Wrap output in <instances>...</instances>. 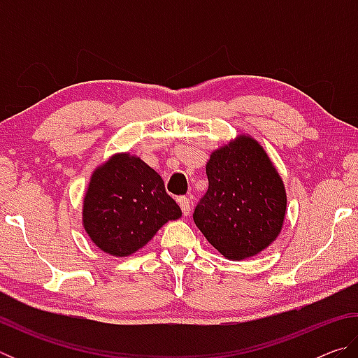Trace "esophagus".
<instances>
[{"instance_id": "obj_1", "label": "esophagus", "mask_w": 358, "mask_h": 358, "mask_svg": "<svg viewBox=\"0 0 358 358\" xmlns=\"http://www.w3.org/2000/svg\"><path fill=\"white\" fill-rule=\"evenodd\" d=\"M178 203L181 207V211H183V215L187 216L191 213V201L189 197H178Z\"/></svg>"}]
</instances>
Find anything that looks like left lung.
I'll return each instance as SVG.
<instances>
[{"instance_id":"obj_1","label":"left lung","mask_w":358,"mask_h":358,"mask_svg":"<svg viewBox=\"0 0 358 358\" xmlns=\"http://www.w3.org/2000/svg\"><path fill=\"white\" fill-rule=\"evenodd\" d=\"M208 189L194 210L203 237L230 260H243L276 240L286 217V189L265 150L250 136L215 150Z\"/></svg>"}]
</instances>
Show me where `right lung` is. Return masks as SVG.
I'll use <instances>...</instances> for the list:
<instances>
[{
    "label": "right lung",
    "instance_id": "1",
    "mask_svg": "<svg viewBox=\"0 0 358 358\" xmlns=\"http://www.w3.org/2000/svg\"><path fill=\"white\" fill-rule=\"evenodd\" d=\"M181 216L161 175L137 156L113 155L92 175L83 199V227L110 256L141 250L167 221Z\"/></svg>",
    "mask_w": 358,
    "mask_h": 358
}]
</instances>
